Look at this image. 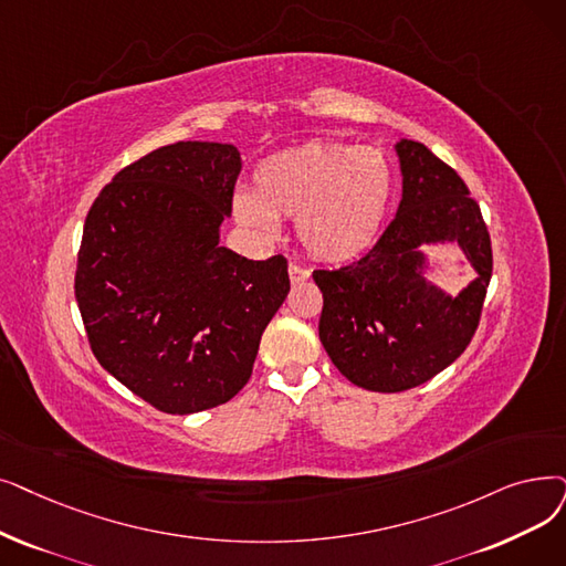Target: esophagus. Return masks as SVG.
<instances>
[{
	"label": "esophagus",
	"mask_w": 566,
	"mask_h": 566,
	"mask_svg": "<svg viewBox=\"0 0 566 566\" xmlns=\"http://www.w3.org/2000/svg\"><path fill=\"white\" fill-rule=\"evenodd\" d=\"M310 270L307 268H301V265H296V263H291L289 265V277H291V284H301V282H305V280H310Z\"/></svg>",
	"instance_id": "34e87169"
}]
</instances>
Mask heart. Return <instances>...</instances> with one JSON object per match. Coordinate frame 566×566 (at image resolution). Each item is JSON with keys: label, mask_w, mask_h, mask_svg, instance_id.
Segmentation results:
<instances>
[{"label": "heart", "mask_w": 566, "mask_h": 566, "mask_svg": "<svg viewBox=\"0 0 566 566\" xmlns=\"http://www.w3.org/2000/svg\"><path fill=\"white\" fill-rule=\"evenodd\" d=\"M392 196V170L377 147L305 143L265 157L254 191H235V222L259 240L296 219L303 248L322 261H352L373 248Z\"/></svg>", "instance_id": "b5f03b06"}]
</instances>
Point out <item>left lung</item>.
<instances>
[{"mask_svg": "<svg viewBox=\"0 0 566 566\" xmlns=\"http://www.w3.org/2000/svg\"><path fill=\"white\" fill-rule=\"evenodd\" d=\"M402 199L396 219L360 261L312 275L324 293L318 337L352 384L400 392L439 375L479 326L493 250L481 210L451 166L400 138ZM455 243L478 277L455 297L427 275L443 266L426 247Z\"/></svg>", "mask_w": 566, "mask_h": 566, "instance_id": "1", "label": "left lung"}]
</instances>
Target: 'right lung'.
<instances>
[{
  "label": "right lung",
  "instance_id": "right-lung-1",
  "mask_svg": "<svg viewBox=\"0 0 566 566\" xmlns=\"http://www.w3.org/2000/svg\"><path fill=\"white\" fill-rule=\"evenodd\" d=\"M240 168L231 143L166 145L119 170L85 219L76 301L92 352L166 413L229 402L289 293L284 256L219 244Z\"/></svg>",
  "mask_w": 566,
  "mask_h": 566
}]
</instances>
